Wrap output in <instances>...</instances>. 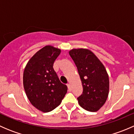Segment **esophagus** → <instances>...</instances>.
<instances>
[{"label": "esophagus", "instance_id": "1", "mask_svg": "<svg viewBox=\"0 0 134 134\" xmlns=\"http://www.w3.org/2000/svg\"><path fill=\"white\" fill-rule=\"evenodd\" d=\"M67 87H68V90L69 91H71V84H70V83H67Z\"/></svg>", "mask_w": 134, "mask_h": 134}]
</instances>
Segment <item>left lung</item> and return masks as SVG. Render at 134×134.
Segmentation results:
<instances>
[{
  "instance_id": "8db88e82",
  "label": "left lung",
  "mask_w": 134,
  "mask_h": 134,
  "mask_svg": "<svg viewBox=\"0 0 134 134\" xmlns=\"http://www.w3.org/2000/svg\"><path fill=\"white\" fill-rule=\"evenodd\" d=\"M69 55L78 69L83 93L77 98L86 110L97 111L106 102L109 93V77L102 62L86 48L72 49Z\"/></svg>"
}]
</instances>
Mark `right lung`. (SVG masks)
Instances as JSON below:
<instances>
[{
	"label": "right lung",
	"instance_id": "1",
	"mask_svg": "<svg viewBox=\"0 0 134 134\" xmlns=\"http://www.w3.org/2000/svg\"><path fill=\"white\" fill-rule=\"evenodd\" d=\"M61 50L47 45L37 51L27 63L23 73V86L30 102L46 113L56 108L67 93V87L59 81L53 69Z\"/></svg>",
	"mask_w": 134,
	"mask_h": 134
}]
</instances>
